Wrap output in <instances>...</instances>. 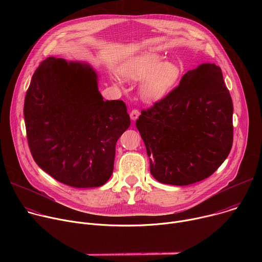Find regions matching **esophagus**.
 <instances>
[{
	"instance_id": "esophagus-1",
	"label": "esophagus",
	"mask_w": 262,
	"mask_h": 262,
	"mask_svg": "<svg viewBox=\"0 0 262 262\" xmlns=\"http://www.w3.org/2000/svg\"><path fill=\"white\" fill-rule=\"evenodd\" d=\"M139 115H140V111H139L138 108H134V110H132L130 114H129V116H130L132 120H136V119L139 117Z\"/></svg>"
}]
</instances>
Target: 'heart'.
<instances>
[{
  "label": "heart",
  "mask_w": 262,
  "mask_h": 262,
  "mask_svg": "<svg viewBox=\"0 0 262 262\" xmlns=\"http://www.w3.org/2000/svg\"><path fill=\"white\" fill-rule=\"evenodd\" d=\"M119 71L128 81L144 80L141 85V95L146 100L164 96L180 77L178 65L173 62H163V58L156 53H147L127 61Z\"/></svg>",
  "instance_id": "1"
}]
</instances>
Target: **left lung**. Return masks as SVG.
Masks as SVG:
<instances>
[{
  "label": "left lung",
  "mask_w": 262,
  "mask_h": 262,
  "mask_svg": "<svg viewBox=\"0 0 262 262\" xmlns=\"http://www.w3.org/2000/svg\"><path fill=\"white\" fill-rule=\"evenodd\" d=\"M232 114L219 66L204 63L183 74L136 122L152 176L162 183L189 185L213 174L231 150Z\"/></svg>",
  "instance_id": "1"
}]
</instances>
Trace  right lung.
<instances>
[{
	"mask_svg": "<svg viewBox=\"0 0 262 262\" xmlns=\"http://www.w3.org/2000/svg\"><path fill=\"white\" fill-rule=\"evenodd\" d=\"M24 115L36 164L73 188L108 180L116 142L130 125L124 101L103 100L91 67L54 57L35 70Z\"/></svg>",
	"mask_w": 262,
	"mask_h": 262,
	"instance_id": "add662e5",
	"label": "right lung"
}]
</instances>
